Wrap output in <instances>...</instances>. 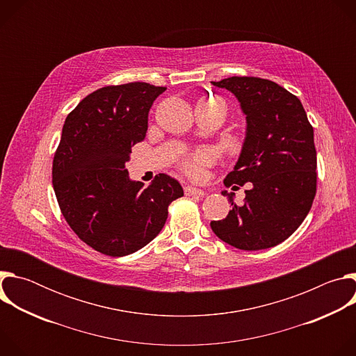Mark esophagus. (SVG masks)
I'll return each instance as SVG.
<instances>
[{
    "label": "esophagus",
    "mask_w": 356,
    "mask_h": 356,
    "mask_svg": "<svg viewBox=\"0 0 356 356\" xmlns=\"http://www.w3.org/2000/svg\"><path fill=\"white\" fill-rule=\"evenodd\" d=\"M184 194H186V195H198V197H201V195H204L206 193L202 191L201 188H195V187H191V186H186V187H184Z\"/></svg>",
    "instance_id": "34e87169"
}]
</instances>
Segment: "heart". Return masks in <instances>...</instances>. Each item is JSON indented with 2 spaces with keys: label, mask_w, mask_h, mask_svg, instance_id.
<instances>
[{
  "label": "heart",
  "mask_w": 356,
  "mask_h": 356,
  "mask_svg": "<svg viewBox=\"0 0 356 356\" xmlns=\"http://www.w3.org/2000/svg\"><path fill=\"white\" fill-rule=\"evenodd\" d=\"M213 101L206 99V101H201L198 106H204V104H210ZM211 162V156L209 152L204 150H197L194 154L186 155L181 158L180 161V169L183 170V173L194 180H198L204 175V169L206 166Z\"/></svg>",
  "instance_id": "b5f03b06"
}]
</instances>
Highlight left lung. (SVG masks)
<instances>
[{
    "instance_id": "8db88e82",
    "label": "left lung",
    "mask_w": 356,
    "mask_h": 356,
    "mask_svg": "<svg viewBox=\"0 0 356 356\" xmlns=\"http://www.w3.org/2000/svg\"><path fill=\"white\" fill-rule=\"evenodd\" d=\"M211 83L235 94L248 124L241 156L224 184L252 183V188L245 190L242 206L222 191L232 210L210 225L220 239L242 250L276 246L301 225L316 197L313 125L301 101L275 81L234 76Z\"/></svg>"
}]
</instances>
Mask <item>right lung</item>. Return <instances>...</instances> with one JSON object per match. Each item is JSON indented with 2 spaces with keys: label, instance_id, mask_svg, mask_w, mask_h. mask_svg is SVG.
<instances>
[{
  "label": "right lung",
  "instance_id": "1",
  "mask_svg": "<svg viewBox=\"0 0 356 356\" xmlns=\"http://www.w3.org/2000/svg\"><path fill=\"white\" fill-rule=\"evenodd\" d=\"M165 90L142 81L98 88L65 121L52 168L55 194L74 234L104 255L120 258L147 245L163 228L170 202L183 195L165 173L145 187L125 169Z\"/></svg>",
  "mask_w": 356,
  "mask_h": 356
}]
</instances>
